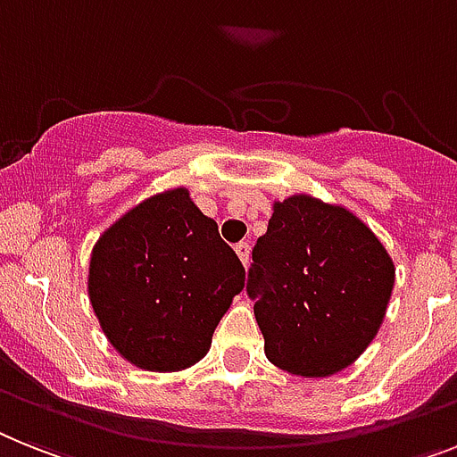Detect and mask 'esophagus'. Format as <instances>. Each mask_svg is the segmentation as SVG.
Returning a JSON list of instances; mask_svg holds the SVG:
<instances>
[{
    "label": "esophagus",
    "instance_id": "1",
    "mask_svg": "<svg viewBox=\"0 0 457 457\" xmlns=\"http://www.w3.org/2000/svg\"><path fill=\"white\" fill-rule=\"evenodd\" d=\"M250 252H252L250 243H237L236 245V254H237V259L243 262V266H247V263H250Z\"/></svg>",
    "mask_w": 457,
    "mask_h": 457
}]
</instances>
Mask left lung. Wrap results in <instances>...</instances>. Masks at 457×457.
<instances>
[{
	"instance_id": "1",
	"label": "left lung",
	"mask_w": 457,
	"mask_h": 457,
	"mask_svg": "<svg viewBox=\"0 0 457 457\" xmlns=\"http://www.w3.org/2000/svg\"><path fill=\"white\" fill-rule=\"evenodd\" d=\"M392 285L390 254L345 207L303 194L275 203L247 273L266 357L305 378L341 371L378 334Z\"/></svg>"
}]
</instances>
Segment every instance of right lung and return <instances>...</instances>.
I'll return each mask as SVG.
<instances>
[{
  "mask_svg": "<svg viewBox=\"0 0 457 457\" xmlns=\"http://www.w3.org/2000/svg\"><path fill=\"white\" fill-rule=\"evenodd\" d=\"M243 287V263L187 188L135 205L90 254L88 296L102 331L146 371H182L203 360Z\"/></svg>",
  "mask_w": 457,
  "mask_h": 457,
  "instance_id": "add662e5",
  "label": "right lung"
}]
</instances>
